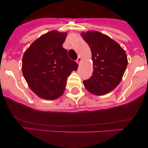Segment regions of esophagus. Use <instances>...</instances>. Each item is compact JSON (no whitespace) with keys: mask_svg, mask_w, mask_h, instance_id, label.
I'll return each instance as SVG.
<instances>
[{"mask_svg":"<svg viewBox=\"0 0 148 148\" xmlns=\"http://www.w3.org/2000/svg\"><path fill=\"white\" fill-rule=\"evenodd\" d=\"M81 61H82V59H81V58L79 57V56L78 58H77V62L78 64H80V62H81Z\"/></svg>","mask_w":148,"mask_h":148,"instance_id":"obj_1","label":"esophagus"}]
</instances>
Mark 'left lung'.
Masks as SVG:
<instances>
[{"instance_id": "obj_1", "label": "left lung", "mask_w": 148, "mask_h": 148, "mask_svg": "<svg viewBox=\"0 0 148 148\" xmlns=\"http://www.w3.org/2000/svg\"><path fill=\"white\" fill-rule=\"evenodd\" d=\"M82 37L90 47L94 66L92 77L83 82L85 88L96 95L111 92L121 82L127 66L125 50L98 31L82 33Z\"/></svg>"}]
</instances>
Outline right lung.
<instances>
[{
  "label": "right lung",
  "instance_id": "right-lung-1",
  "mask_svg": "<svg viewBox=\"0 0 148 148\" xmlns=\"http://www.w3.org/2000/svg\"><path fill=\"white\" fill-rule=\"evenodd\" d=\"M66 36V33L50 31L36 40L23 54V77L39 97L52 100L61 96L67 77L78 68L62 47Z\"/></svg>",
  "mask_w": 148,
  "mask_h": 148
}]
</instances>
